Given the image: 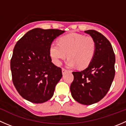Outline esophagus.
Wrapping results in <instances>:
<instances>
[{
  "instance_id": "esophagus-1",
  "label": "esophagus",
  "mask_w": 126,
  "mask_h": 126,
  "mask_svg": "<svg viewBox=\"0 0 126 126\" xmlns=\"http://www.w3.org/2000/svg\"><path fill=\"white\" fill-rule=\"evenodd\" d=\"M67 71H68V69H65V68H62V73H63V74H64Z\"/></svg>"
}]
</instances>
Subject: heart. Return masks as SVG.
Returning a JSON list of instances; mask_svg holds the SVG:
<instances>
[{
	"mask_svg": "<svg viewBox=\"0 0 126 126\" xmlns=\"http://www.w3.org/2000/svg\"><path fill=\"white\" fill-rule=\"evenodd\" d=\"M96 44L94 39L91 36L82 34L69 33L60 37L58 43H52L49 52L54 63L60 65L66 57L67 64L78 68L87 67L93 58L96 52Z\"/></svg>",
	"mask_w": 126,
	"mask_h": 126,
	"instance_id": "b5f03b06",
	"label": "heart"
}]
</instances>
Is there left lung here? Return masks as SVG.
I'll use <instances>...</instances> for the list:
<instances>
[{"label": "left lung", "mask_w": 126, "mask_h": 126, "mask_svg": "<svg viewBox=\"0 0 126 126\" xmlns=\"http://www.w3.org/2000/svg\"><path fill=\"white\" fill-rule=\"evenodd\" d=\"M85 32L94 39L96 52L86 69L72 72L70 90L77 102L91 105L101 101L110 90L115 74V55L111 43L102 34L94 30Z\"/></svg>", "instance_id": "1"}]
</instances>
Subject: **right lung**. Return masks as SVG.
I'll return each mask as SVG.
<instances>
[{
	"mask_svg": "<svg viewBox=\"0 0 126 126\" xmlns=\"http://www.w3.org/2000/svg\"><path fill=\"white\" fill-rule=\"evenodd\" d=\"M64 32L36 28L16 43L10 62L12 80L19 94L27 101L39 104L52 97L62 71L52 62L49 48Z\"/></svg>",
	"mask_w": 126,
	"mask_h": 126,
	"instance_id": "right-lung-1",
	"label": "right lung"
}]
</instances>
